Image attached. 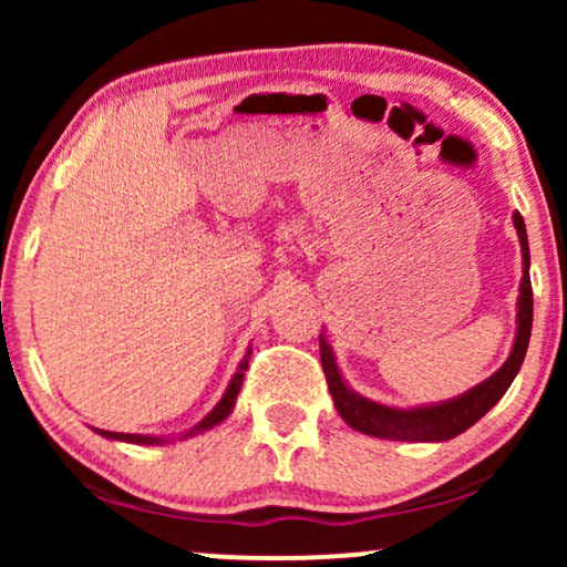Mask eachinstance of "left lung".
Instances as JSON below:
<instances>
[{
    "mask_svg": "<svg viewBox=\"0 0 567 567\" xmlns=\"http://www.w3.org/2000/svg\"><path fill=\"white\" fill-rule=\"evenodd\" d=\"M514 224L522 239V258H524V278H522V297H518V330L516 343L511 351L508 361L495 371L491 379L477 384L462 398L441 402V405L431 408H415V410H398L379 405L361 394L351 392L340 379V371L332 359L330 346L324 343V336H320V359L322 371L328 379L330 394L336 400V408L343 421L351 429L369 433L377 439H392V441H446L460 436L470 425H475L495 402H498L506 390L514 382V377L522 369L526 348H529L532 336V315H534V299H532V278H529V243H526V227L522 214H514Z\"/></svg>",
    "mask_w": 567,
    "mask_h": 567,
    "instance_id": "8db88e82",
    "label": "left lung"
}]
</instances>
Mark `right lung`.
Returning a JSON list of instances; mask_svg holds the SVG:
<instances>
[{
	"label": "right lung",
	"instance_id": "1",
	"mask_svg": "<svg viewBox=\"0 0 567 567\" xmlns=\"http://www.w3.org/2000/svg\"><path fill=\"white\" fill-rule=\"evenodd\" d=\"M250 353L252 351H247V355L243 359V363H239V369H237V374L231 377V382H229V386H227V392H224V398L219 400V405H216L212 413H208L204 421H200L196 429L193 431H188L185 433V436H190V433H198V431H206V429H214L216 423H221L224 417H227L229 413H231V408H235V400H237V392H239V386H243V379H245V371H247V361H250ZM97 433L100 436H105V439H118V441H128V444H165V439H157V436H142V433H115V431H100L97 429Z\"/></svg>",
	"mask_w": 567,
	"mask_h": 567
}]
</instances>
